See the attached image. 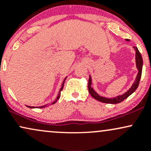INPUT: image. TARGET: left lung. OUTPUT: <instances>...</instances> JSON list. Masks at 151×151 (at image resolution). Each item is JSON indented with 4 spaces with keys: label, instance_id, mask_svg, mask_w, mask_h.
I'll use <instances>...</instances> for the list:
<instances>
[{
    "label": "left lung",
    "instance_id": "8db88e82",
    "mask_svg": "<svg viewBox=\"0 0 151 151\" xmlns=\"http://www.w3.org/2000/svg\"><path fill=\"white\" fill-rule=\"evenodd\" d=\"M126 41H129V40H126ZM135 51H136V67L138 70V73L137 74L136 79H135L134 82L131 86V87L126 92H125L124 94L119 95L117 96L116 97L114 98H106V97H103V96H99L96 91L93 90V89L91 87V77L89 75V82H88V89H89V92L91 96H92L93 99H96L97 101H99L103 103H106V104H118L120 103V102L123 101L124 99H126V98H128L131 94L134 92L136 91L137 88H138V84H139L140 79L141 77V74H142V67H143V58L140 53V52L138 51V48L136 47H133Z\"/></svg>",
    "mask_w": 151,
    "mask_h": 151
}]
</instances>
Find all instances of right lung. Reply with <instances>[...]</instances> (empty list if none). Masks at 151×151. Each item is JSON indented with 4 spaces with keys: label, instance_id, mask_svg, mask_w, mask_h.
<instances>
[{
    "label": "right lung",
    "instance_id": "1",
    "mask_svg": "<svg viewBox=\"0 0 151 151\" xmlns=\"http://www.w3.org/2000/svg\"><path fill=\"white\" fill-rule=\"evenodd\" d=\"M67 79V77L65 78V79H64V81H63V82H62V87H61V89H60V92H59V93H58V97H57V99H56V100H55V101L54 102H52V103L51 104H55V102H57V101H58V100L59 99H60V95H61V91L62 89H63V86H64V84H65V79ZM47 105H45V106H39L38 107V108H40V109H42V108H44V107H45ZM27 107H29V108H31V109H33V108H35V107H34V106H27Z\"/></svg>",
    "mask_w": 151,
    "mask_h": 151
}]
</instances>
